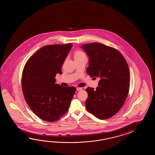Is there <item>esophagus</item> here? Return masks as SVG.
Listing matches in <instances>:
<instances>
[{"label":"esophagus","instance_id":"obj_1","mask_svg":"<svg viewBox=\"0 0 155 155\" xmlns=\"http://www.w3.org/2000/svg\"><path fill=\"white\" fill-rule=\"evenodd\" d=\"M76 90H77V91H81V90H82V88H81V87H78L76 88Z\"/></svg>","mask_w":155,"mask_h":155}]
</instances>
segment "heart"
<instances>
[{
  "label": "heart",
  "instance_id": "heart-1",
  "mask_svg": "<svg viewBox=\"0 0 155 155\" xmlns=\"http://www.w3.org/2000/svg\"><path fill=\"white\" fill-rule=\"evenodd\" d=\"M84 56H86L85 54L81 50H76L74 52V58H75V59H80V58H81L84 57Z\"/></svg>",
  "mask_w": 155,
  "mask_h": 155
}]
</instances>
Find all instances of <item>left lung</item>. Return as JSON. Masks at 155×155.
Segmentation results:
<instances>
[{
  "label": "left lung",
  "mask_w": 155,
  "mask_h": 155,
  "mask_svg": "<svg viewBox=\"0 0 155 155\" xmlns=\"http://www.w3.org/2000/svg\"><path fill=\"white\" fill-rule=\"evenodd\" d=\"M89 57L86 73L100 78L96 90L88 87L86 109L101 120L115 115L124 105L130 87V71L125 59L111 46L99 43L82 45Z\"/></svg>",
  "instance_id": "1"
}]
</instances>
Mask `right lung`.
Returning <instances> with one entry per match:
<instances>
[{
    "label": "right lung",
    "mask_w": 155,
    "mask_h": 155,
    "mask_svg": "<svg viewBox=\"0 0 155 155\" xmlns=\"http://www.w3.org/2000/svg\"><path fill=\"white\" fill-rule=\"evenodd\" d=\"M73 44L43 46L26 61L21 78V87L26 103L43 120L54 122L68 111L76 91L73 86L55 84L56 74H61L63 63Z\"/></svg>",
    "instance_id": "1"
}]
</instances>
